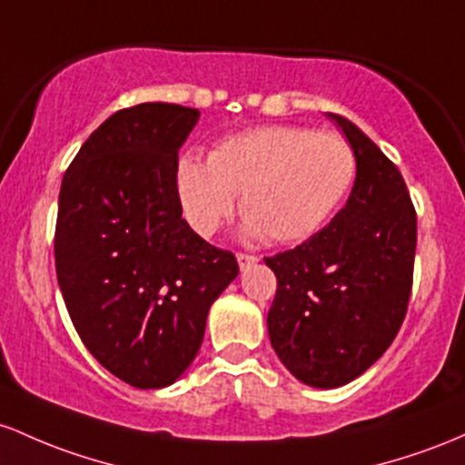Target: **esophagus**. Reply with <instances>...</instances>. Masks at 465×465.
Returning <instances> with one entry per match:
<instances>
[{
    "mask_svg": "<svg viewBox=\"0 0 465 465\" xmlns=\"http://www.w3.org/2000/svg\"><path fill=\"white\" fill-rule=\"evenodd\" d=\"M259 261V257H254V254H248V252H239L237 254V263H239V268L242 270H248L250 265H254Z\"/></svg>",
    "mask_w": 465,
    "mask_h": 465,
    "instance_id": "esophagus-1",
    "label": "esophagus"
}]
</instances>
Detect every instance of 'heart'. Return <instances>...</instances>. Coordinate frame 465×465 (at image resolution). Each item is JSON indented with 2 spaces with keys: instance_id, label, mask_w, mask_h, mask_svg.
<instances>
[{
  "instance_id": "b5f03b06",
  "label": "heart",
  "mask_w": 465,
  "mask_h": 465,
  "mask_svg": "<svg viewBox=\"0 0 465 465\" xmlns=\"http://www.w3.org/2000/svg\"><path fill=\"white\" fill-rule=\"evenodd\" d=\"M356 171V153L342 135L259 127L219 143L208 163L184 155L175 186L186 222L202 237L217 231L232 213L234 195H242L248 234L294 243L330 222Z\"/></svg>"
}]
</instances>
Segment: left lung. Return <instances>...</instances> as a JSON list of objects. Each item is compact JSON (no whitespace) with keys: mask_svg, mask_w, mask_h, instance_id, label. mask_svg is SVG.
Instances as JSON below:
<instances>
[{"mask_svg":"<svg viewBox=\"0 0 465 465\" xmlns=\"http://www.w3.org/2000/svg\"><path fill=\"white\" fill-rule=\"evenodd\" d=\"M336 120L358 160L347 206L294 250L265 257L276 274L268 333L285 369L336 389L387 351L413 288L417 217L404 180L351 120Z\"/></svg>","mask_w":465,"mask_h":465,"instance_id":"1","label":"left lung"}]
</instances>
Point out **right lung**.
Segmentation results:
<instances>
[{
  "label": "right lung",
  "instance_id": "1",
  "mask_svg": "<svg viewBox=\"0 0 465 465\" xmlns=\"http://www.w3.org/2000/svg\"><path fill=\"white\" fill-rule=\"evenodd\" d=\"M200 112L143 103L109 116L67 166L54 232L56 279L83 345L135 389L189 369L211 305L239 274L177 197V151Z\"/></svg>",
  "mask_w": 465,
  "mask_h": 465
}]
</instances>
